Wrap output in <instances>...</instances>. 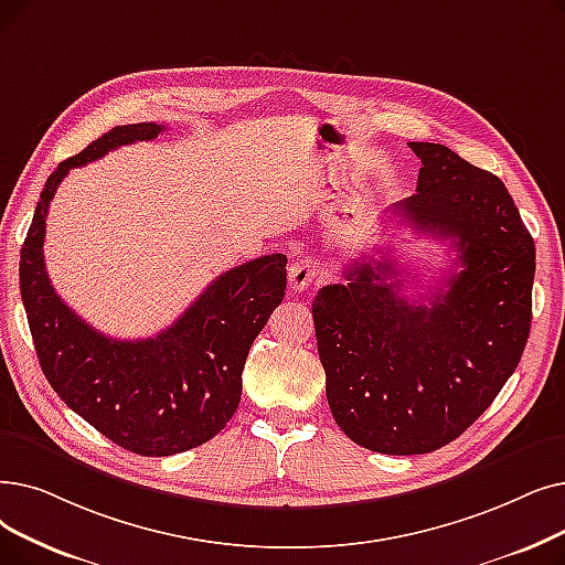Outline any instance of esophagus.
Segmentation results:
<instances>
[{
	"mask_svg": "<svg viewBox=\"0 0 565 565\" xmlns=\"http://www.w3.org/2000/svg\"><path fill=\"white\" fill-rule=\"evenodd\" d=\"M318 265L311 258H300L288 267V286L290 290L302 292L318 279Z\"/></svg>",
	"mask_w": 565,
	"mask_h": 565,
	"instance_id": "1",
	"label": "esophagus"
}]
</instances>
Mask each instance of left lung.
Segmentation results:
<instances>
[{"label":"left lung","instance_id":"1","mask_svg":"<svg viewBox=\"0 0 565 565\" xmlns=\"http://www.w3.org/2000/svg\"><path fill=\"white\" fill-rule=\"evenodd\" d=\"M423 168L392 214L452 239L457 269L427 305L392 260L355 263L311 305L326 395L353 444L383 455L448 446L497 399L531 330L535 244L505 184L438 142H408Z\"/></svg>","mask_w":565,"mask_h":565}]
</instances>
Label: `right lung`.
I'll return each mask as SVG.
<instances>
[{"label": "right lung", "mask_w": 565, "mask_h": 565, "mask_svg": "<svg viewBox=\"0 0 565 565\" xmlns=\"http://www.w3.org/2000/svg\"><path fill=\"white\" fill-rule=\"evenodd\" d=\"M161 131L154 121L115 127L62 161L20 249V296L47 383L96 431L142 457L199 448L226 427L252 343L286 290V260L260 256L216 277L173 326L134 341L102 334L64 305L43 260L45 216L60 182L71 168Z\"/></svg>", "instance_id": "obj_1"}]
</instances>
